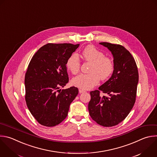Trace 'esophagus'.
<instances>
[{"label":"esophagus","instance_id":"1","mask_svg":"<svg viewBox=\"0 0 157 157\" xmlns=\"http://www.w3.org/2000/svg\"><path fill=\"white\" fill-rule=\"evenodd\" d=\"M86 91L84 90H83V89H79V92L80 93V94H81V93H83V92H85Z\"/></svg>","mask_w":157,"mask_h":157}]
</instances>
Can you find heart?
Returning <instances> with one entry per match:
<instances>
[{"instance_id":"1","label":"heart","mask_w":157,"mask_h":157,"mask_svg":"<svg viewBox=\"0 0 157 157\" xmlns=\"http://www.w3.org/2000/svg\"><path fill=\"white\" fill-rule=\"evenodd\" d=\"M82 56L85 62L91 63L89 74H81L74 78L72 83L82 89H90L100 81H105L110 78L114 71V63L109 57L104 56L103 52L92 45L86 46L82 52ZM67 69L73 75L79 73L81 62L78 56L72 54L66 62Z\"/></svg>"}]
</instances>
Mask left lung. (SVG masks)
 <instances>
[{
	"label": "left lung",
	"mask_w": 157,
	"mask_h": 157,
	"mask_svg": "<svg viewBox=\"0 0 157 157\" xmlns=\"http://www.w3.org/2000/svg\"><path fill=\"white\" fill-rule=\"evenodd\" d=\"M99 44L112 52L115 67L111 78L98 90L90 92L88 110L97 124L112 127L123 121L132 110L136 101L139 73L134 57L126 48L109 42ZM100 91L109 96L101 97Z\"/></svg>",
	"instance_id": "obj_1"
}]
</instances>
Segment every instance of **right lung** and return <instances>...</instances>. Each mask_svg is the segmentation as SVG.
<instances>
[{"label":"right lung","mask_w":157,"mask_h":157,"mask_svg":"<svg viewBox=\"0 0 157 157\" xmlns=\"http://www.w3.org/2000/svg\"><path fill=\"white\" fill-rule=\"evenodd\" d=\"M79 44L48 43L32 57L25 78L27 107L37 121L55 126L67 117L78 94L75 86L60 89L68 82L66 62Z\"/></svg>","instance_id":"1"}]
</instances>
